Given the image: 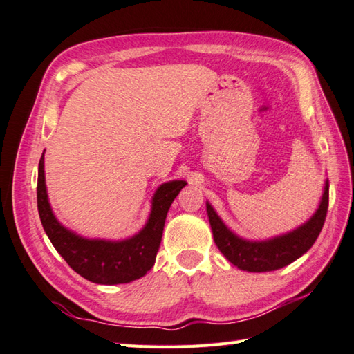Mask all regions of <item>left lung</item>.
Returning a JSON list of instances; mask_svg holds the SVG:
<instances>
[{"label":"left lung","mask_w":354,"mask_h":354,"mask_svg":"<svg viewBox=\"0 0 354 354\" xmlns=\"http://www.w3.org/2000/svg\"><path fill=\"white\" fill-rule=\"evenodd\" d=\"M328 179H325L319 207L310 220L286 234L266 240H248L236 235L224 224L216 210L212 207V204L205 201L215 244L221 250V254L241 271L268 272L288 266L289 263L308 252V249L317 240L320 230L324 227L326 210H328Z\"/></svg>","instance_id":"8db88e82"}]
</instances>
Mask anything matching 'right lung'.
<instances>
[{
	"mask_svg": "<svg viewBox=\"0 0 354 354\" xmlns=\"http://www.w3.org/2000/svg\"><path fill=\"white\" fill-rule=\"evenodd\" d=\"M185 181L160 184L151 198V210L144 227L124 240L86 239L63 226L49 204L44 179V153L38 164L37 204L44 232L68 265L97 285H120L138 280L155 265L164 224L173 199Z\"/></svg>",
	"mask_w": 354,
	"mask_h": 354,
	"instance_id": "1",
	"label": "right lung"
}]
</instances>
